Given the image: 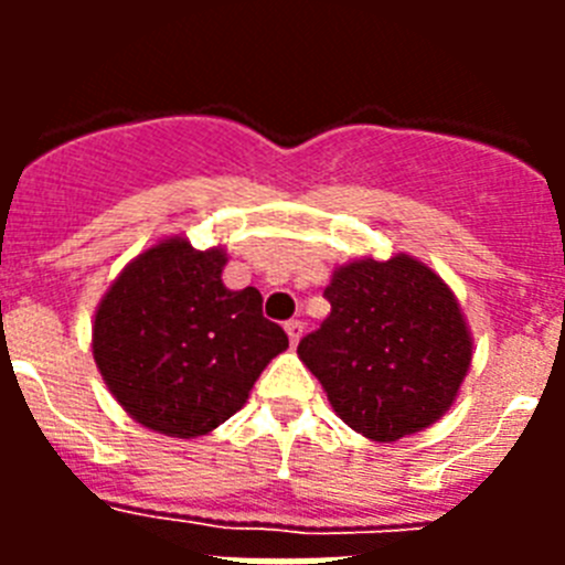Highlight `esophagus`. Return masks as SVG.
Here are the masks:
<instances>
[{
	"label": "esophagus",
	"mask_w": 565,
	"mask_h": 565,
	"mask_svg": "<svg viewBox=\"0 0 565 565\" xmlns=\"http://www.w3.org/2000/svg\"><path fill=\"white\" fill-rule=\"evenodd\" d=\"M302 322H299V319H291V322H286V333H288V339H291V344H297L299 342V337H302Z\"/></svg>",
	"instance_id": "34e87169"
}]
</instances>
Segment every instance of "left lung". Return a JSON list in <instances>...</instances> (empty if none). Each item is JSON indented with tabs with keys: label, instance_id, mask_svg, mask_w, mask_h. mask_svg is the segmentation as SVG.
<instances>
[{
	"label": "left lung",
	"instance_id": "left-lung-1",
	"mask_svg": "<svg viewBox=\"0 0 565 565\" xmlns=\"http://www.w3.org/2000/svg\"><path fill=\"white\" fill-rule=\"evenodd\" d=\"M326 299L331 317L297 353L348 427L396 441L450 411L472 342L438 274L404 254L359 259L333 274Z\"/></svg>",
	"mask_w": 565,
	"mask_h": 565
}]
</instances>
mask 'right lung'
<instances>
[{
  "label": "right lung",
  "mask_w": 565,
  "mask_h": 565,
  "mask_svg": "<svg viewBox=\"0 0 565 565\" xmlns=\"http://www.w3.org/2000/svg\"><path fill=\"white\" fill-rule=\"evenodd\" d=\"M226 254L167 239L129 263L102 299L93 356L143 427L206 436L246 404L288 333L263 317L257 288L223 286Z\"/></svg>",
  "instance_id": "obj_1"
}]
</instances>
